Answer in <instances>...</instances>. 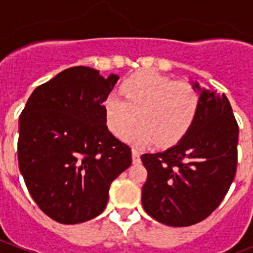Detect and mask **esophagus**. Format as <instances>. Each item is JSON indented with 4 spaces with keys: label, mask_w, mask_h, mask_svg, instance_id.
Wrapping results in <instances>:
<instances>
[{
    "label": "esophagus",
    "mask_w": 253,
    "mask_h": 253,
    "mask_svg": "<svg viewBox=\"0 0 253 253\" xmlns=\"http://www.w3.org/2000/svg\"><path fill=\"white\" fill-rule=\"evenodd\" d=\"M131 156H133V163H139L140 162V152L138 149L134 148L131 151Z\"/></svg>",
    "instance_id": "34e87169"
}]
</instances>
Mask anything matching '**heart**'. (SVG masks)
Instances as JSON below:
<instances>
[{"mask_svg":"<svg viewBox=\"0 0 253 253\" xmlns=\"http://www.w3.org/2000/svg\"><path fill=\"white\" fill-rule=\"evenodd\" d=\"M122 93L113 91L104 101L107 126L116 137H126L138 122V130L126 139L135 144H172L191 128L199 109V96L185 81L144 69L128 77Z\"/></svg>","mask_w":253,"mask_h":253,"instance_id":"b5f03b06","label":"heart"}]
</instances>
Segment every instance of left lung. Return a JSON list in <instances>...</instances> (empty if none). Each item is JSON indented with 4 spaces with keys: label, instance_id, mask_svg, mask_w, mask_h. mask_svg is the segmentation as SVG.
<instances>
[{
    "label": "left lung",
    "instance_id": "obj_1",
    "mask_svg": "<svg viewBox=\"0 0 253 253\" xmlns=\"http://www.w3.org/2000/svg\"><path fill=\"white\" fill-rule=\"evenodd\" d=\"M199 109L176 146L146 153L148 172L142 204L148 215L169 227L202 222L219 207L237 169L238 124L224 93L191 82Z\"/></svg>",
    "mask_w": 253,
    "mask_h": 253
}]
</instances>
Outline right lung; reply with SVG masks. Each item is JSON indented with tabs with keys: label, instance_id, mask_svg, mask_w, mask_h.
I'll list each match as a JSON object with an SVG mask.
<instances>
[{
	"label": "right lung",
	"instance_id": "1",
	"mask_svg": "<svg viewBox=\"0 0 253 253\" xmlns=\"http://www.w3.org/2000/svg\"><path fill=\"white\" fill-rule=\"evenodd\" d=\"M119 77L90 67L64 69L40 84L19 119V169L31 198L53 220L100 215L131 149L109 131L104 101Z\"/></svg>",
	"mask_w": 253,
	"mask_h": 253
}]
</instances>
